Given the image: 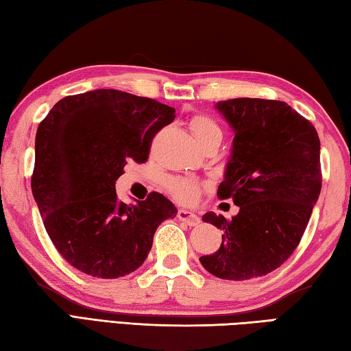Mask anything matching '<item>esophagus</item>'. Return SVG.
<instances>
[{
  "label": "esophagus",
  "mask_w": 351,
  "mask_h": 351,
  "mask_svg": "<svg viewBox=\"0 0 351 351\" xmlns=\"http://www.w3.org/2000/svg\"><path fill=\"white\" fill-rule=\"evenodd\" d=\"M178 219H180L181 222H185L189 226H196L201 223V219H199L195 213L187 211V210H180L178 211Z\"/></svg>",
  "instance_id": "1"
}]
</instances>
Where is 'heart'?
I'll return each mask as SVG.
<instances>
[{
  "label": "heart",
  "mask_w": 351,
  "mask_h": 351,
  "mask_svg": "<svg viewBox=\"0 0 351 351\" xmlns=\"http://www.w3.org/2000/svg\"><path fill=\"white\" fill-rule=\"evenodd\" d=\"M190 128L193 130L196 140L199 144L207 143L213 138L221 136L222 138V130L217 126V123L210 119L207 115H196L190 123ZM169 190L171 191L178 201L181 202H190L196 199L197 196V185L190 180H182V178H173L169 181Z\"/></svg>",
  "instance_id": "b5f03b06"
}]
</instances>
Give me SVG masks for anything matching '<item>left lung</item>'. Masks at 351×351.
Returning <instances> with one entry per match:
<instances>
[{"label":"left lung","mask_w":351,"mask_h":351,"mask_svg":"<svg viewBox=\"0 0 351 351\" xmlns=\"http://www.w3.org/2000/svg\"><path fill=\"white\" fill-rule=\"evenodd\" d=\"M216 109L234 132L217 196L239 213L204 215L222 243L199 262L222 280L257 278L283 265L304 234L322 182L318 132L285 101L242 97Z\"/></svg>","instance_id":"left-lung-1"}]
</instances>
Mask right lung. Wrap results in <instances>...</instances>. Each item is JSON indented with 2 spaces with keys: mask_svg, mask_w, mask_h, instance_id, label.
<instances>
[{
  "mask_svg": "<svg viewBox=\"0 0 351 351\" xmlns=\"http://www.w3.org/2000/svg\"><path fill=\"white\" fill-rule=\"evenodd\" d=\"M175 108L147 97L95 89L68 95L39 123L33 197L53 245L75 269L119 278L144 263L154 234L176 207L161 193L120 202L115 181L129 160L144 162Z\"/></svg>",
  "mask_w": 351,
  "mask_h": 351,
  "instance_id": "obj_1",
  "label": "right lung"
}]
</instances>
